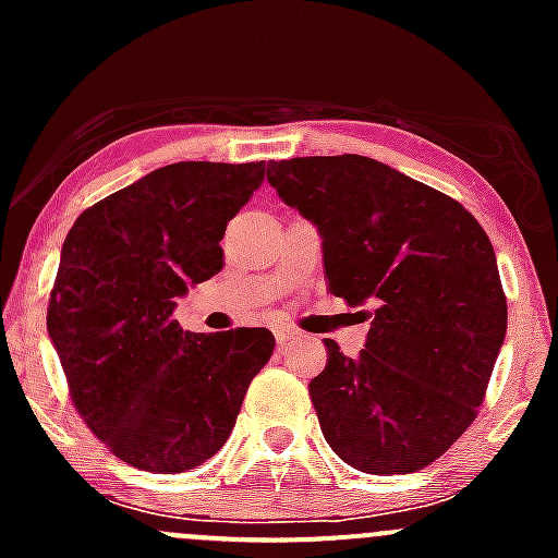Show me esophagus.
<instances>
[{
	"label": "esophagus",
	"mask_w": 558,
	"mask_h": 558,
	"mask_svg": "<svg viewBox=\"0 0 558 558\" xmlns=\"http://www.w3.org/2000/svg\"><path fill=\"white\" fill-rule=\"evenodd\" d=\"M294 337H296V331L289 329V326H275V340H278V345H289Z\"/></svg>",
	"instance_id": "34e87169"
}]
</instances>
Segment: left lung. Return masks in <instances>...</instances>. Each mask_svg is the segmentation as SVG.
I'll list each match as a JSON object with an SVG mask.
<instances>
[{"instance_id": "1", "label": "left lung", "mask_w": 558, "mask_h": 558, "mask_svg": "<svg viewBox=\"0 0 558 558\" xmlns=\"http://www.w3.org/2000/svg\"><path fill=\"white\" fill-rule=\"evenodd\" d=\"M280 199L318 229L329 291L373 318L364 351L329 362L311 399L353 470L408 475L475 421L508 331L497 256L451 196L367 156L269 161Z\"/></svg>"}]
</instances>
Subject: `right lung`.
Segmentation results:
<instances>
[{
    "mask_svg": "<svg viewBox=\"0 0 558 558\" xmlns=\"http://www.w3.org/2000/svg\"><path fill=\"white\" fill-rule=\"evenodd\" d=\"M264 161H178L81 213L61 245L48 335L88 429L145 472H185L221 451L269 329L183 331L191 286L221 272V240Z\"/></svg>",
    "mask_w": 558,
    "mask_h": 558,
    "instance_id": "add662e5",
    "label": "right lung"
}]
</instances>
